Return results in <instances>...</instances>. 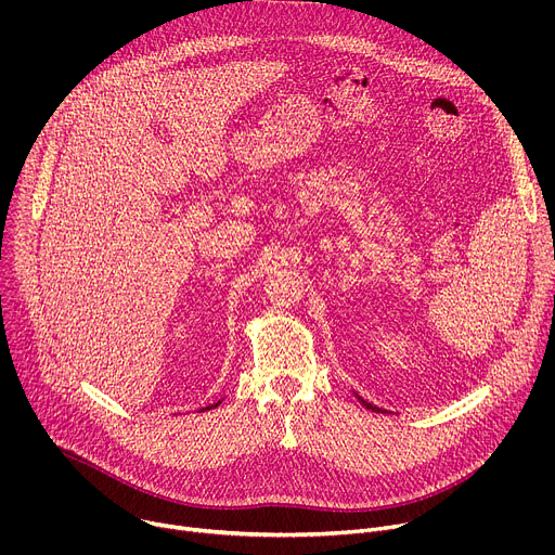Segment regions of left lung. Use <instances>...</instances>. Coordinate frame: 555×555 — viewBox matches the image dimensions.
Wrapping results in <instances>:
<instances>
[{
	"mask_svg": "<svg viewBox=\"0 0 555 555\" xmlns=\"http://www.w3.org/2000/svg\"><path fill=\"white\" fill-rule=\"evenodd\" d=\"M356 398H358V400H360V404H362V406H366V409H369V411H373V413H384V411H382V409H377V406H373V404H371V402H366V400H362V398H360V395H356Z\"/></svg>",
	"mask_w": 555,
	"mask_h": 555,
	"instance_id": "left-lung-1",
	"label": "left lung"
}]
</instances>
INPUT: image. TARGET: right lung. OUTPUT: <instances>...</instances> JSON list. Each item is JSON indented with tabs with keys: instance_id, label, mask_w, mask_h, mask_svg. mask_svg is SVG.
<instances>
[{
	"instance_id": "add662e5",
	"label": "right lung",
	"mask_w": 555,
	"mask_h": 555,
	"mask_svg": "<svg viewBox=\"0 0 555 555\" xmlns=\"http://www.w3.org/2000/svg\"><path fill=\"white\" fill-rule=\"evenodd\" d=\"M221 402H217V404H210V406H206V409H202V411H210V409H217Z\"/></svg>"
}]
</instances>
